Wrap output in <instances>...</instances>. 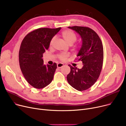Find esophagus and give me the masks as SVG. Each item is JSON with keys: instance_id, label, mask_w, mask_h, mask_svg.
<instances>
[{"instance_id": "1", "label": "esophagus", "mask_w": 126, "mask_h": 126, "mask_svg": "<svg viewBox=\"0 0 126 126\" xmlns=\"http://www.w3.org/2000/svg\"><path fill=\"white\" fill-rule=\"evenodd\" d=\"M63 66H64L63 64L61 63H58V64H57V67H58V68H59L62 67Z\"/></svg>"}]
</instances>
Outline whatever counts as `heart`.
Instances as JSON below:
<instances>
[{
	"mask_svg": "<svg viewBox=\"0 0 126 126\" xmlns=\"http://www.w3.org/2000/svg\"><path fill=\"white\" fill-rule=\"evenodd\" d=\"M62 36L63 39L67 44L73 45V44L76 42L77 40V36L74 33L70 30H65L62 33ZM55 40V38L53 37L50 41V45L52 46ZM68 57V54L66 53H63L59 55V58L62 61L66 60V58Z\"/></svg>",
	"mask_w": 126,
	"mask_h": 126,
	"instance_id": "heart-1",
	"label": "heart"
}]
</instances>
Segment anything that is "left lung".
Returning <instances> with one entry per match:
<instances>
[{
    "label": "left lung",
    "instance_id": "left-lung-1",
    "mask_svg": "<svg viewBox=\"0 0 126 126\" xmlns=\"http://www.w3.org/2000/svg\"><path fill=\"white\" fill-rule=\"evenodd\" d=\"M80 36L82 45L77 56L83 63L81 69L70 65L67 76L68 83L76 90L82 91L89 89L98 79L102 69L103 49L99 36L92 29L85 27H68Z\"/></svg>",
    "mask_w": 126,
    "mask_h": 126
}]
</instances>
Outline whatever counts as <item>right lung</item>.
<instances>
[{
    "label": "right lung",
    "mask_w": 126,
    "mask_h": 126,
    "mask_svg": "<svg viewBox=\"0 0 126 126\" xmlns=\"http://www.w3.org/2000/svg\"><path fill=\"white\" fill-rule=\"evenodd\" d=\"M61 28L37 29L27 34L21 42L19 51L20 67L27 82L36 89L44 88L53 80L57 64H44L42 57L53 37Z\"/></svg>",
    "instance_id": "obj_1"
}]
</instances>
